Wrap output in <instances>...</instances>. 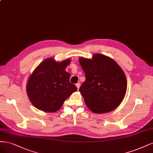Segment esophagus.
Listing matches in <instances>:
<instances>
[{
    "mask_svg": "<svg viewBox=\"0 0 153 153\" xmlns=\"http://www.w3.org/2000/svg\"><path fill=\"white\" fill-rule=\"evenodd\" d=\"M76 87L77 88V90H79V88H80V83L79 82H78V83H77L76 84Z\"/></svg>",
    "mask_w": 153,
    "mask_h": 153,
    "instance_id": "obj_1",
    "label": "esophagus"
}]
</instances>
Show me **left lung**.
I'll use <instances>...</instances> for the list:
<instances>
[{
  "instance_id": "1",
  "label": "left lung",
  "mask_w": 153,
  "mask_h": 153,
  "mask_svg": "<svg viewBox=\"0 0 153 153\" xmlns=\"http://www.w3.org/2000/svg\"><path fill=\"white\" fill-rule=\"evenodd\" d=\"M79 62L86 81L79 88L85 103L91 112L102 114L120 105L127 89L125 74L111 58L95 53L91 59L81 57Z\"/></svg>"
}]
</instances>
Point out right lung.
Returning <instances> with one entry per match:
<instances>
[{
  "label": "right lung",
  "mask_w": 153,
  "mask_h": 153,
  "mask_svg": "<svg viewBox=\"0 0 153 153\" xmlns=\"http://www.w3.org/2000/svg\"><path fill=\"white\" fill-rule=\"evenodd\" d=\"M70 58L61 62L48 58L36 68L27 83V93L32 105L46 112L59 110L63 102L77 90L70 82L71 74L65 69Z\"/></svg>",
  "instance_id": "obj_1"
}]
</instances>
